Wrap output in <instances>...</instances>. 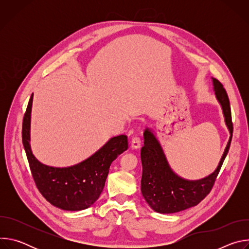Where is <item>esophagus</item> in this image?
I'll use <instances>...</instances> for the list:
<instances>
[{
  "label": "esophagus",
  "instance_id": "34e87169",
  "mask_svg": "<svg viewBox=\"0 0 249 249\" xmlns=\"http://www.w3.org/2000/svg\"><path fill=\"white\" fill-rule=\"evenodd\" d=\"M141 143H142L141 138L139 136H134L132 138V141H131V147L133 149H138V148H140Z\"/></svg>",
  "mask_w": 249,
  "mask_h": 249
}]
</instances>
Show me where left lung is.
<instances>
[{
	"label": "left lung",
	"mask_w": 249,
	"mask_h": 249,
	"mask_svg": "<svg viewBox=\"0 0 249 249\" xmlns=\"http://www.w3.org/2000/svg\"><path fill=\"white\" fill-rule=\"evenodd\" d=\"M213 82L217 98L222 104L226 123L231 132L230 141L214 173L198 181H188L180 178L170 169L155 136L148 129L144 133V147L141 150V160L143 165L141 191L147 203L156 212L168 214L196 206L205 199L215 184L230 150L233 126L228 93L220 81L213 79Z\"/></svg>",
	"instance_id": "left-lung-1"
}]
</instances>
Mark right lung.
<instances>
[{
  "mask_svg": "<svg viewBox=\"0 0 249 249\" xmlns=\"http://www.w3.org/2000/svg\"><path fill=\"white\" fill-rule=\"evenodd\" d=\"M32 94L22 121V144L33 180L42 196L52 205L67 211L90 207L100 196L111 162L128 149L126 135L113 137L85 161L66 168L47 166L32 155L29 145Z\"/></svg>",
  "mask_w": 249,
  "mask_h": 249,
  "instance_id": "1",
  "label": "right lung"
}]
</instances>
